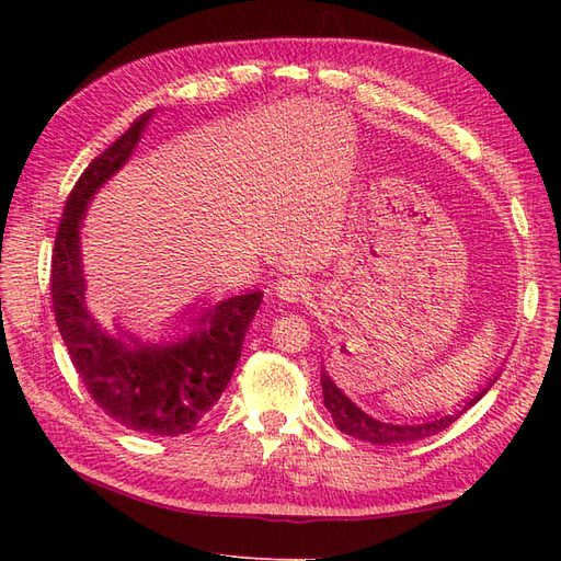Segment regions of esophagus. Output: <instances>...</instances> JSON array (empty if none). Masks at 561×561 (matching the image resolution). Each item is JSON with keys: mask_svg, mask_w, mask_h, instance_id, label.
Instances as JSON below:
<instances>
[{"mask_svg": "<svg viewBox=\"0 0 561 561\" xmlns=\"http://www.w3.org/2000/svg\"><path fill=\"white\" fill-rule=\"evenodd\" d=\"M276 293L280 299L285 301H299L309 295V285L299 276H290V278H280L276 283Z\"/></svg>", "mask_w": 561, "mask_h": 561, "instance_id": "esophagus-1", "label": "esophagus"}]
</instances>
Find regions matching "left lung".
<instances>
[{
    "mask_svg": "<svg viewBox=\"0 0 561 561\" xmlns=\"http://www.w3.org/2000/svg\"><path fill=\"white\" fill-rule=\"evenodd\" d=\"M496 377L491 379L486 383V388H482L478 396H472L470 400H466V404H458V410H454L451 414H445V416H428L423 419L421 423H402V426H396V423H386V421H379V419H371L369 414H365L358 404L351 402L342 390L336 388V383L322 371L320 377V383H322V400H325V407L328 412L332 414L334 419V426L346 433V435H353L358 439H365V443H371V445H404V443H416V439H423V437H431L439 431L449 428L451 423L466 414L470 407L482 400V396L486 393V390L494 386Z\"/></svg>",
    "mask_w": 561,
    "mask_h": 561,
    "instance_id": "1",
    "label": "left lung"
}]
</instances>
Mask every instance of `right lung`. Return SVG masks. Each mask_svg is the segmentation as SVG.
I'll return each mask as SVG.
<instances>
[{
  "label": "right lung",
  "instance_id": "right-lung-1",
  "mask_svg": "<svg viewBox=\"0 0 561 561\" xmlns=\"http://www.w3.org/2000/svg\"><path fill=\"white\" fill-rule=\"evenodd\" d=\"M151 116L154 110L145 112L95 157L67 196L50 260V299L67 353L100 410L130 431L182 435L194 431L225 393L262 293L236 295L190 316L192 334L171 344H142L128 332L110 334L91 316L81 266V219L93 194L130 159Z\"/></svg>",
  "mask_w": 561,
  "mask_h": 561
}]
</instances>
